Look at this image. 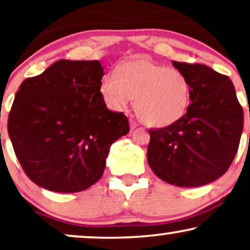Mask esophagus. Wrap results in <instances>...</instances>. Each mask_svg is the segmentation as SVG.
<instances>
[{
  "instance_id": "1",
  "label": "esophagus",
  "mask_w": 250,
  "mask_h": 250,
  "mask_svg": "<svg viewBox=\"0 0 250 250\" xmlns=\"http://www.w3.org/2000/svg\"><path fill=\"white\" fill-rule=\"evenodd\" d=\"M129 126H131V129H134L138 126V123L135 121H133V119H131V121H129Z\"/></svg>"
}]
</instances>
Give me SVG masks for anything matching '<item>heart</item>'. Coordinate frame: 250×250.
<instances>
[{"label": "heart", "mask_w": 250, "mask_h": 250, "mask_svg": "<svg viewBox=\"0 0 250 250\" xmlns=\"http://www.w3.org/2000/svg\"><path fill=\"white\" fill-rule=\"evenodd\" d=\"M100 92L110 109L123 110L134 99L138 117L151 127L176 124L188 111L192 88L186 77L147 58L127 61L103 77Z\"/></svg>", "instance_id": "b5f03b06"}]
</instances>
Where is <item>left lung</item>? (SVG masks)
Masks as SVG:
<instances>
[{
  "label": "left lung",
  "instance_id": "left-lung-1",
  "mask_svg": "<svg viewBox=\"0 0 250 250\" xmlns=\"http://www.w3.org/2000/svg\"><path fill=\"white\" fill-rule=\"evenodd\" d=\"M188 79L192 103L179 122L150 129L147 160L165 183L199 187L222 177L234 160L244 110L228 76L203 64L172 62Z\"/></svg>",
  "mask_w": 250,
  "mask_h": 250
}]
</instances>
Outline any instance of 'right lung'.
Wrapping results in <instances>:
<instances>
[{
	"label": "right lung",
	"instance_id": "obj_1",
	"mask_svg": "<svg viewBox=\"0 0 250 250\" xmlns=\"http://www.w3.org/2000/svg\"><path fill=\"white\" fill-rule=\"evenodd\" d=\"M99 61L60 60L27 78L8 118L12 147L27 177L42 188L82 192L102 177L111 145L129 132L100 92Z\"/></svg>",
	"mask_w": 250,
	"mask_h": 250
}]
</instances>
